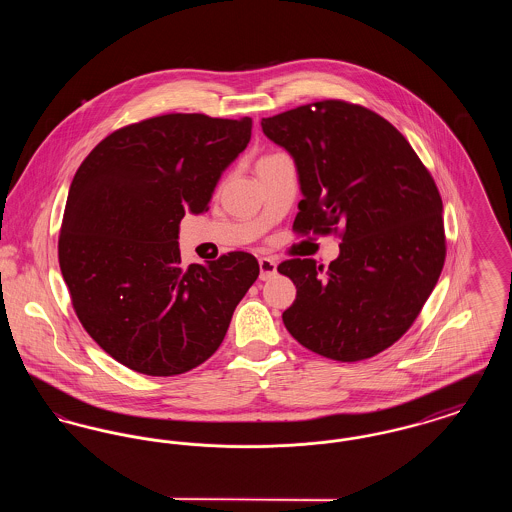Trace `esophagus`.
<instances>
[{"instance_id":"1","label":"esophagus","mask_w":512,"mask_h":512,"mask_svg":"<svg viewBox=\"0 0 512 512\" xmlns=\"http://www.w3.org/2000/svg\"><path fill=\"white\" fill-rule=\"evenodd\" d=\"M276 261L274 259H268V257H261L259 259V268H261V280H268L276 274Z\"/></svg>"}]
</instances>
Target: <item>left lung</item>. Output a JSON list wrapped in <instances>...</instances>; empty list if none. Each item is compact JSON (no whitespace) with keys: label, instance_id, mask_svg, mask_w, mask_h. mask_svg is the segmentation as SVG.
I'll use <instances>...</instances> for the list:
<instances>
[{"label":"left lung","instance_id":"1","mask_svg":"<svg viewBox=\"0 0 512 512\" xmlns=\"http://www.w3.org/2000/svg\"><path fill=\"white\" fill-rule=\"evenodd\" d=\"M295 161L297 234H340L330 267L278 265L297 288L282 320L322 357L355 363L399 340L445 263L441 197L405 136L374 111L324 99L261 121Z\"/></svg>","mask_w":512,"mask_h":512}]
</instances>
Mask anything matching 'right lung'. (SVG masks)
I'll return each instance as SVG.
<instances>
[{
  "label": "right lung",
  "mask_w": 512,
  "mask_h": 512,
  "mask_svg": "<svg viewBox=\"0 0 512 512\" xmlns=\"http://www.w3.org/2000/svg\"><path fill=\"white\" fill-rule=\"evenodd\" d=\"M251 119L171 113L115 130L74 174L59 267L84 330L147 376L205 363L259 276L251 253L182 265L180 220L209 209L224 169L251 140Z\"/></svg>",
  "instance_id": "right-lung-1"
}]
</instances>
